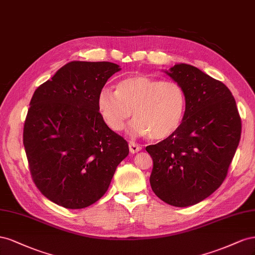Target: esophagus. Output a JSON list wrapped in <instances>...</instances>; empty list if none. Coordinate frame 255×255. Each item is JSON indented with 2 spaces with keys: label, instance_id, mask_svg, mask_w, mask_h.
I'll list each match as a JSON object with an SVG mask.
<instances>
[{
  "label": "esophagus",
  "instance_id": "34e87169",
  "mask_svg": "<svg viewBox=\"0 0 255 255\" xmlns=\"http://www.w3.org/2000/svg\"><path fill=\"white\" fill-rule=\"evenodd\" d=\"M141 149H142V146L140 144H137L133 141L129 142V150H130V152H131V154H134V152L140 151Z\"/></svg>",
  "mask_w": 255,
  "mask_h": 255
}]
</instances>
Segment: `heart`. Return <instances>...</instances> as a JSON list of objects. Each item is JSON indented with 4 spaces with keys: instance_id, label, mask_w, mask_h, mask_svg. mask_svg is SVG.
<instances>
[{
    "instance_id": "heart-1",
    "label": "heart",
    "mask_w": 255,
    "mask_h": 255,
    "mask_svg": "<svg viewBox=\"0 0 255 255\" xmlns=\"http://www.w3.org/2000/svg\"><path fill=\"white\" fill-rule=\"evenodd\" d=\"M187 95L176 81L133 76L121 80L115 91L103 87L97 97L98 112L106 125L120 131L133 116L130 131L163 140L172 135L184 121Z\"/></svg>"
}]
</instances>
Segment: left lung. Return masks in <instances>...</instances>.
I'll return each mask as SVG.
<instances>
[{
  "mask_svg": "<svg viewBox=\"0 0 255 255\" xmlns=\"http://www.w3.org/2000/svg\"><path fill=\"white\" fill-rule=\"evenodd\" d=\"M184 87L187 108L180 127L146 151L149 183L160 200L176 207L196 204L221 186L239 144L242 120L222 82L188 64L165 71Z\"/></svg>",
  "mask_w": 255,
  "mask_h": 255,
  "instance_id": "8db88e82",
  "label": "left lung"
}]
</instances>
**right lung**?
<instances>
[{"label":"right lung","mask_w":255,"mask_h":255,"mask_svg":"<svg viewBox=\"0 0 255 255\" xmlns=\"http://www.w3.org/2000/svg\"><path fill=\"white\" fill-rule=\"evenodd\" d=\"M120 70L110 62H70L31 99L23 128L28 166L38 190L57 205L80 209L97 202L129 154L97 109L100 90Z\"/></svg>","instance_id":"obj_1"}]
</instances>
